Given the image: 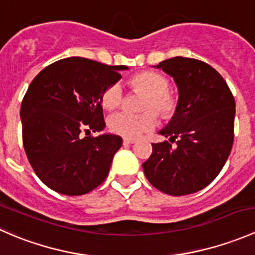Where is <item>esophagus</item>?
<instances>
[{
	"mask_svg": "<svg viewBox=\"0 0 255 255\" xmlns=\"http://www.w3.org/2000/svg\"><path fill=\"white\" fill-rule=\"evenodd\" d=\"M123 143H125V144H133V143H135V139H132V138H125V139H123Z\"/></svg>",
	"mask_w": 255,
	"mask_h": 255,
	"instance_id": "1",
	"label": "esophagus"
}]
</instances>
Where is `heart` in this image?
Returning a JSON list of instances; mask_svg holds the SVG:
<instances>
[{
	"label": "heart",
	"instance_id": "1",
	"mask_svg": "<svg viewBox=\"0 0 255 255\" xmlns=\"http://www.w3.org/2000/svg\"><path fill=\"white\" fill-rule=\"evenodd\" d=\"M133 86L148 95L144 109H153L163 116H170L176 109V99L168 91L169 81L164 76L151 71H144L133 79ZM123 101V86L115 82L102 95V104L106 109L115 110ZM110 128L115 133L129 138L142 135L144 132L153 129L158 125L156 116L153 112L134 115L128 111L113 113L109 118Z\"/></svg>",
	"mask_w": 255,
	"mask_h": 255
}]
</instances>
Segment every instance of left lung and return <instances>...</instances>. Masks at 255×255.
<instances>
[{
	"label": "left lung",
	"instance_id": "1",
	"mask_svg": "<svg viewBox=\"0 0 255 255\" xmlns=\"http://www.w3.org/2000/svg\"><path fill=\"white\" fill-rule=\"evenodd\" d=\"M175 81L179 100L159 134L176 140L154 143L143 163L154 187L173 196L194 194L215 180L230 156L235 138L236 102L225 79L191 58L166 59L155 66Z\"/></svg>",
	"mask_w": 255,
	"mask_h": 255
}]
</instances>
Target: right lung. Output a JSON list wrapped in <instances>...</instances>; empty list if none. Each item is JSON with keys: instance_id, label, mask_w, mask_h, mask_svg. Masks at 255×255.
<instances>
[{"instance_id": "right-lung-1", "label": "right lung", "mask_w": 255, "mask_h": 255, "mask_svg": "<svg viewBox=\"0 0 255 255\" xmlns=\"http://www.w3.org/2000/svg\"><path fill=\"white\" fill-rule=\"evenodd\" d=\"M122 70L128 68L73 56L50 64L30 82L20 106L23 145L34 173L54 191L87 194L109 175L122 138L89 134L106 127L102 95Z\"/></svg>"}]
</instances>
